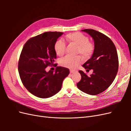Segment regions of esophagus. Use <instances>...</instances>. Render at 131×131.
I'll list each match as a JSON object with an SVG mask.
<instances>
[{"mask_svg": "<svg viewBox=\"0 0 131 131\" xmlns=\"http://www.w3.org/2000/svg\"><path fill=\"white\" fill-rule=\"evenodd\" d=\"M75 72H76V71H75V70H70V73H75Z\"/></svg>", "mask_w": 131, "mask_h": 131, "instance_id": "obj_1", "label": "esophagus"}]
</instances>
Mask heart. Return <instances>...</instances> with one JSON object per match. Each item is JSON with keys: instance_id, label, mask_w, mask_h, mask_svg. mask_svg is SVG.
I'll list each match as a JSON object with an SVG mask.
<instances>
[{"instance_id": "heart-1", "label": "heart", "mask_w": 131, "mask_h": 131, "mask_svg": "<svg viewBox=\"0 0 131 131\" xmlns=\"http://www.w3.org/2000/svg\"><path fill=\"white\" fill-rule=\"evenodd\" d=\"M66 40L70 43L77 45L76 53H80L84 58H89L92 56L94 50V45L89 41V39L80 32L70 33L66 35ZM54 50L58 56L65 53L66 43L62 40H58L54 43ZM81 58L79 56H66L62 59L60 64L62 66L69 69H75L80 64Z\"/></svg>"}]
</instances>
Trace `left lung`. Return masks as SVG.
Listing matches in <instances>:
<instances>
[{
  "label": "left lung",
  "mask_w": 131,
  "mask_h": 131,
  "mask_svg": "<svg viewBox=\"0 0 131 131\" xmlns=\"http://www.w3.org/2000/svg\"><path fill=\"white\" fill-rule=\"evenodd\" d=\"M90 35L94 41L92 57L82 66L87 72L93 73L88 76L79 70L81 79L77 83L78 89L87 94L97 95L103 92L112 84L118 68V58L116 47L111 39L100 31L92 29L82 30Z\"/></svg>",
  "instance_id": "left-lung-1"
}]
</instances>
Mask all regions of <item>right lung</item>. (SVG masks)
I'll return each mask as SVG.
<instances>
[{"instance_id":"obj_1","label":"right lung","mask_w":131,"mask_h":131,"mask_svg":"<svg viewBox=\"0 0 131 131\" xmlns=\"http://www.w3.org/2000/svg\"><path fill=\"white\" fill-rule=\"evenodd\" d=\"M62 34L59 31H47L30 38L23 46L18 73L23 85L35 96L46 98L56 94L69 74V69L62 67H57L54 73L45 70L48 66H57L54 64L56 59L54 45Z\"/></svg>"}]
</instances>
